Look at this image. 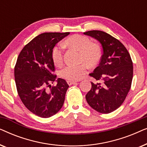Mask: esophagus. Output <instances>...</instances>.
<instances>
[{"label":"esophagus","instance_id":"esophagus-1","mask_svg":"<svg viewBox=\"0 0 147 147\" xmlns=\"http://www.w3.org/2000/svg\"><path fill=\"white\" fill-rule=\"evenodd\" d=\"M67 84L69 86H71V85H72V84H77V82H74V81H69V80H68V81H67Z\"/></svg>","mask_w":147,"mask_h":147}]
</instances>
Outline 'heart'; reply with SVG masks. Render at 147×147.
<instances>
[{
  "label": "heart",
  "instance_id": "b5f03b06",
  "mask_svg": "<svg viewBox=\"0 0 147 147\" xmlns=\"http://www.w3.org/2000/svg\"><path fill=\"white\" fill-rule=\"evenodd\" d=\"M63 46H67L80 52V65H67L60 71V76L69 81H78L87 73L88 66L94 67L99 63L101 57L100 47L92 43L86 36L75 35L65 40ZM62 45L55 46L52 51V59L56 66H61L63 63V47Z\"/></svg>",
  "mask_w": 147,
  "mask_h": 147
}]
</instances>
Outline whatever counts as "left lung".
<instances>
[{"instance_id": "8db88e82", "label": "left lung", "mask_w": 147, "mask_h": 147, "mask_svg": "<svg viewBox=\"0 0 147 147\" xmlns=\"http://www.w3.org/2000/svg\"><path fill=\"white\" fill-rule=\"evenodd\" d=\"M101 44L102 54L99 65L90 76L103 84L91 82L86 95L88 104L98 112L108 114L122 105L131 87L133 66L130 55L121 42L101 31L84 33Z\"/></svg>"}]
</instances>
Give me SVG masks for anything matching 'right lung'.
<instances>
[{
  "label": "right lung",
  "instance_id": "right-lung-1",
  "mask_svg": "<svg viewBox=\"0 0 147 147\" xmlns=\"http://www.w3.org/2000/svg\"><path fill=\"white\" fill-rule=\"evenodd\" d=\"M69 33H44L32 39L21 50L15 67L18 94L29 111L41 118L55 115L63 106L69 86L53 75L52 51ZM56 82L51 86V83Z\"/></svg>",
  "mask_w": 147,
  "mask_h": 147
}]
</instances>
